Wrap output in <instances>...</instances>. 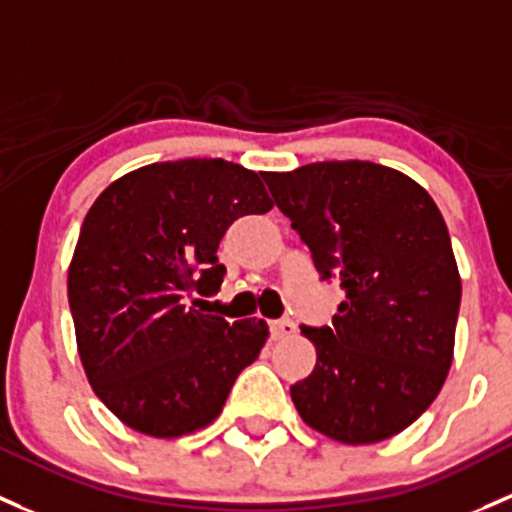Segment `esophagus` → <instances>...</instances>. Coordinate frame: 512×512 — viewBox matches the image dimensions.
Masks as SVG:
<instances>
[{
	"instance_id": "obj_1",
	"label": "esophagus",
	"mask_w": 512,
	"mask_h": 512,
	"mask_svg": "<svg viewBox=\"0 0 512 512\" xmlns=\"http://www.w3.org/2000/svg\"><path fill=\"white\" fill-rule=\"evenodd\" d=\"M270 331H272L274 338H287V336H292L294 331H297V326H294L292 319H279V321H272Z\"/></svg>"
}]
</instances>
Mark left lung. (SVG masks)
I'll return each instance as SVG.
<instances>
[{
	"instance_id": "left-lung-1",
	"label": "left lung",
	"mask_w": 512,
	"mask_h": 512,
	"mask_svg": "<svg viewBox=\"0 0 512 512\" xmlns=\"http://www.w3.org/2000/svg\"><path fill=\"white\" fill-rule=\"evenodd\" d=\"M321 279L346 292L321 328L301 326L316 368L292 385L306 424L343 444L400 434L444 385L461 279L437 203L373 161H316L265 176Z\"/></svg>"
}]
</instances>
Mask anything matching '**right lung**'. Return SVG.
<instances>
[{"instance_id": "right-lung-1", "label": "right lung", "mask_w": 512, "mask_h": 512, "mask_svg": "<svg viewBox=\"0 0 512 512\" xmlns=\"http://www.w3.org/2000/svg\"><path fill=\"white\" fill-rule=\"evenodd\" d=\"M272 208L260 176L223 159L149 164L110 184L80 228L75 341L95 395L127 427L174 439L208 427L265 346L262 319L196 309L225 277L215 252L242 215Z\"/></svg>"}]
</instances>
